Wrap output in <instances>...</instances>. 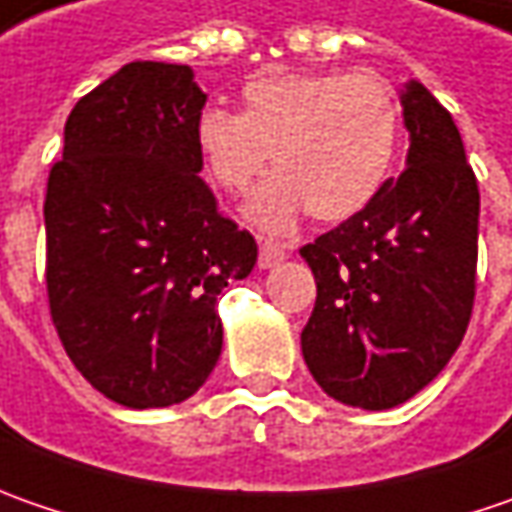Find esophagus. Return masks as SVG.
I'll return each instance as SVG.
<instances>
[{"mask_svg": "<svg viewBox=\"0 0 512 512\" xmlns=\"http://www.w3.org/2000/svg\"><path fill=\"white\" fill-rule=\"evenodd\" d=\"M282 259H287V250L279 242H262L259 245V267H273L279 265Z\"/></svg>", "mask_w": 512, "mask_h": 512, "instance_id": "esophagus-1", "label": "esophagus"}]
</instances>
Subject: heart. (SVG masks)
Instances as JSON below:
<instances>
[{
    "label": "heart",
    "instance_id": "b5f03b06",
    "mask_svg": "<svg viewBox=\"0 0 512 512\" xmlns=\"http://www.w3.org/2000/svg\"><path fill=\"white\" fill-rule=\"evenodd\" d=\"M402 139V102L373 70H262L242 85V113L207 105L193 142L213 185L245 193L265 173L245 213L262 230H287L310 213L342 222L370 205L387 182Z\"/></svg>",
    "mask_w": 512,
    "mask_h": 512
}]
</instances>
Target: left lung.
<instances>
[{
  "instance_id": "8db88e82",
  "label": "left lung",
  "mask_w": 512,
  "mask_h": 512,
  "mask_svg": "<svg viewBox=\"0 0 512 512\" xmlns=\"http://www.w3.org/2000/svg\"><path fill=\"white\" fill-rule=\"evenodd\" d=\"M407 168L299 253L316 279L302 356L327 396L364 410L407 402L462 344L476 299L479 182L453 116L410 82Z\"/></svg>"
}]
</instances>
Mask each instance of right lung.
<instances>
[{"mask_svg": "<svg viewBox=\"0 0 512 512\" xmlns=\"http://www.w3.org/2000/svg\"><path fill=\"white\" fill-rule=\"evenodd\" d=\"M190 65L130 62L68 116L45 196V285L59 342L110 402L193 396L222 353L219 293L256 239L219 213L193 142Z\"/></svg>", "mask_w": 512, "mask_h": 512, "instance_id": "right-lung-1", "label": "right lung"}]
</instances>
